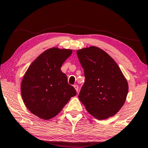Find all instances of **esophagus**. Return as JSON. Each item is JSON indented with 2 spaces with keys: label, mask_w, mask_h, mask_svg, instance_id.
<instances>
[{
  "label": "esophagus",
  "mask_w": 148,
  "mask_h": 148,
  "mask_svg": "<svg viewBox=\"0 0 148 148\" xmlns=\"http://www.w3.org/2000/svg\"><path fill=\"white\" fill-rule=\"evenodd\" d=\"M74 88H75V90H76V91H78V85H76V84H74Z\"/></svg>",
  "instance_id": "1"
}]
</instances>
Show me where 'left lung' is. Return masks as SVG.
<instances>
[{
	"label": "left lung",
	"mask_w": 148,
	"mask_h": 148,
	"mask_svg": "<svg viewBox=\"0 0 148 148\" xmlns=\"http://www.w3.org/2000/svg\"><path fill=\"white\" fill-rule=\"evenodd\" d=\"M85 82L78 98L98 120L113 116L127 99L129 85L119 66L106 51L91 46L77 50Z\"/></svg>",
	"instance_id": "1"
}]
</instances>
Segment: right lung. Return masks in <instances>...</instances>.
Here are the masks:
<instances>
[{
  "instance_id": "1",
  "label": "right lung",
  "mask_w": 148,
  "mask_h": 148,
  "mask_svg": "<svg viewBox=\"0 0 148 148\" xmlns=\"http://www.w3.org/2000/svg\"><path fill=\"white\" fill-rule=\"evenodd\" d=\"M72 53V49H47L23 75L21 83L23 103L29 111L41 119H53L76 95L75 88L68 83L66 75L61 70Z\"/></svg>"
}]
</instances>
